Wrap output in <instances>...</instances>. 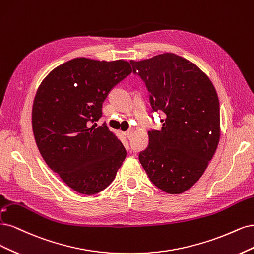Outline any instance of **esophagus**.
<instances>
[{"mask_svg": "<svg viewBox=\"0 0 254 254\" xmlns=\"http://www.w3.org/2000/svg\"><path fill=\"white\" fill-rule=\"evenodd\" d=\"M125 135L127 136V139H130V138H132V136H133V130H132V129L127 130V132L125 133Z\"/></svg>", "mask_w": 254, "mask_h": 254, "instance_id": "obj_1", "label": "esophagus"}]
</instances>
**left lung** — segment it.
I'll list each match as a JSON object with an SVG mask.
<instances>
[{
	"label": "left lung",
	"instance_id": "1",
	"mask_svg": "<svg viewBox=\"0 0 254 254\" xmlns=\"http://www.w3.org/2000/svg\"><path fill=\"white\" fill-rule=\"evenodd\" d=\"M150 93L153 112H162L161 129L149 130L139 161L150 181L181 194L198 181L217 149L219 101L208 76L183 57L166 53L130 61Z\"/></svg>",
	"mask_w": 254,
	"mask_h": 254
}]
</instances>
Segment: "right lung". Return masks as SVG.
Instances as JSON below:
<instances>
[{
	"instance_id": "right-lung-1",
	"label": "right lung",
	"mask_w": 254,
	"mask_h": 254,
	"mask_svg": "<svg viewBox=\"0 0 254 254\" xmlns=\"http://www.w3.org/2000/svg\"><path fill=\"white\" fill-rule=\"evenodd\" d=\"M132 72L127 61L75 58L53 69L41 82L32 105L36 143L46 165L72 190L99 193L126 159L124 144L102 116L111 89Z\"/></svg>"
}]
</instances>
